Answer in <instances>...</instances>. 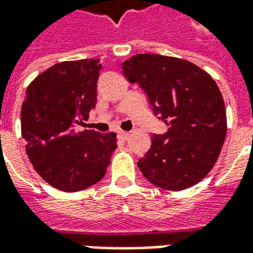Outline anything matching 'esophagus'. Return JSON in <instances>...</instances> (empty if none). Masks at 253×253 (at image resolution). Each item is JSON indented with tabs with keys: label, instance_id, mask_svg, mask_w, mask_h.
Instances as JSON below:
<instances>
[{
	"label": "esophagus",
	"instance_id": "esophagus-1",
	"mask_svg": "<svg viewBox=\"0 0 253 253\" xmlns=\"http://www.w3.org/2000/svg\"><path fill=\"white\" fill-rule=\"evenodd\" d=\"M128 137H130V132H128V131H119V132H118V138H119V139H123V141H126Z\"/></svg>",
	"mask_w": 253,
	"mask_h": 253
}]
</instances>
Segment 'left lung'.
Wrapping results in <instances>:
<instances>
[{"label":"left lung","mask_w":253,"mask_h":253,"mask_svg":"<svg viewBox=\"0 0 253 253\" xmlns=\"http://www.w3.org/2000/svg\"><path fill=\"white\" fill-rule=\"evenodd\" d=\"M122 69L169 126L163 135H152V146L138 161L142 175L168 191L195 186L211 170L226 137L225 103L215 81L194 63L159 54L134 55Z\"/></svg>","instance_id":"obj_1"}]
</instances>
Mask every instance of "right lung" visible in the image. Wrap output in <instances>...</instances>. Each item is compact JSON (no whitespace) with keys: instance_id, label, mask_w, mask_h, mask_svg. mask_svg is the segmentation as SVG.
I'll return each instance as SVG.
<instances>
[{"instance_id":"add662e5","label":"right lung","mask_w":253,"mask_h":253,"mask_svg":"<svg viewBox=\"0 0 253 253\" xmlns=\"http://www.w3.org/2000/svg\"><path fill=\"white\" fill-rule=\"evenodd\" d=\"M99 59L69 61L39 74L27 88L21 135L35 170L54 188L76 192L104 177L116 134L77 131L96 107Z\"/></svg>"}]
</instances>
